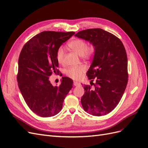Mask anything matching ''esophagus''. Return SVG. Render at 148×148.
<instances>
[{"label":"esophagus","mask_w":148,"mask_h":148,"mask_svg":"<svg viewBox=\"0 0 148 148\" xmlns=\"http://www.w3.org/2000/svg\"><path fill=\"white\" fill-rule=\"evenodd\" d=\"M73 84H74V86H79L80 84L79 83H78V82H73Z\"/></svg>","instance_id":"1"}]
</instances>
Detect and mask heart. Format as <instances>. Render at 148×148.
<instances>
[{"mask_svg":"<svg viewBox=\"0 0 148 148\" xmlns=\"http://www.w3.org/2000/svg\"><path fill=\"white\" fill-rule=\"evenodd\" d=\"M68 47L84 60L91 59L95 52V47L92 44L87 45L84 40L79 38L70 41L68 43ZM64 49L59 47L56 52V60L58 63L62 64L64 61ZM84 70L85 68L83 66H71L65 70V74L72 79H78L82 77Z\"/></svg>","mask_w":148,"mask_h":148,"instance_id":"obj_1","label":"heart"}]
</instances>
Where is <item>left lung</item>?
<instances>
[{
    "label": "left lung",
    "instance_id": "obj_1",
    "mask_svg": "<svg viewBox=\"0 0 148 148\" xmlns=\"http://www.w3.org/2000/svg\"><path fill=\"white\" fill-rule=\"evenodd\" d=\"M75 36L89 41L95 47L93 60L86 75L94 87L84 85L81 102L84 111L95 116L108 114L118 105L128 83V60L122 42L101 29L79 31Z\"/></svg>",
    "mask_w": 148,
    "mask_h": 148
}]
</instances>
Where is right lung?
I'll return each mask as SVG.
<instances>
[{
	"instance_id": "1",
	"label": "right lung",
	"mask_w": 148,
	"mask_h": 148,
	"mask_svg": "<svg viewBox=\"0 0 148 148\" xmlns=\"http://www.w3.org/2000/svg\"><path fill=\"white\" fill-rule=\"evenodd\" d=\"M74 34L73 31H42L30 39L21 49L18 85L29 108L40 117H50L59 113L73 87V80L69 77L62 78L59 86H53L49 78L59 71L57 51Z\"/></svg>"
}]
</instances>
